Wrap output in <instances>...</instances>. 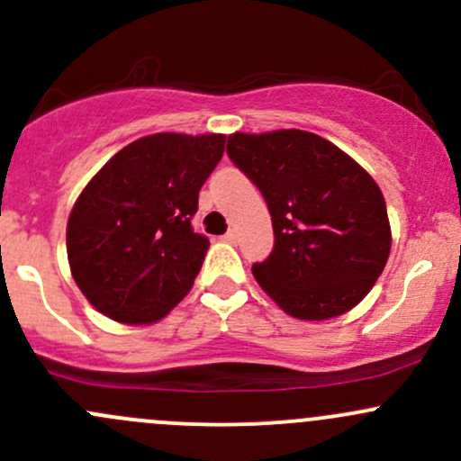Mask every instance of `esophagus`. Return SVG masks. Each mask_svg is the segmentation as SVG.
<instances>
[{"label": "esophagus", "mask_w": 461, "mask_h": 461, "mask_svg": "<svg viewBox=\"0 0 461 461\" xmlns=\"http://www.w3.org/2000/svg\"><path fill=\"white\" fill-rule=\"evenodd\" d=\"M222 240H227V243H236V240H239V231L230 230L225 236H222Z\"/></svg>", "instance_id": "1"}]
</instances>
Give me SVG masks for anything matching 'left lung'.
Listing matches in <instances>:
<instances>
[{
  "label": "left lung",
  "mask_w": 461,
  "mask_h": 461,
  "mask_svg": "<svg viewBox=\"0 0 461 461\" xmlns=\"http://www.w3.org/2000/svg\"><path fill=\"white\" fill-rule=\"evenodd\" d=\"M227 153L272 216L274 249L252 267L258 285L294 319L325 321L355 308L393 243L384 194L368 171L301 129L231 133Z\"/></svg>",
  "instance_id": "obj_1"
}]
</instances>
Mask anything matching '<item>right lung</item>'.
<instances>
[{"instance_id": "obj_1", "label": "right lung", "mask_w": 461, "mask_h": 461, "mask_svg": "<svg viewBox=\"0 0 461 461\" xmlns=\"http://www.w3.org/2000/svg\"><path fill=\"white\" fill-rule=\"evenodd\" d=\"M222 151L221 133H153L120 149L93 176L68 216L67 252L97 312L153 323L192 290L209 249L192 218Z\"/></svg>"}]
</instances>
